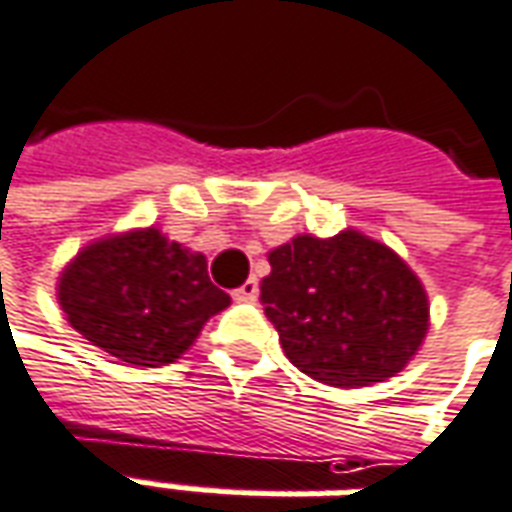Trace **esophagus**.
Wrapping results in <instances>:
<instances>
[{
  "mask_svg": "<svg viewBox=\"0 0 512 512\" xmlns=\"http://www.w3.org/2000/svg\"><path fill=\"white\" fill-rule=\"evenodd\" d=\"M257 291H260V288H257V280L255 277H249V280H246L238 291L232 293V296H235V302H255Z\"/></svg>",
  "mask_w": 512,
  "mask_h": 512,
  "instance_id": "obj_1",
  "label": "esophagus"
}]
</instances>
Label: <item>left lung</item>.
I'll use <instances>...</instances> for the list:
<instances>
[{
    "mask_svg": "<svg viewBox=\"0 0 512 512\" xmlns=\"http://www.w3.org/2000/svg\"><path fill=\"white\" fill-rule=\"evenodd\" d=\"M268 321L293 366L332 388L396 377L430 330V296L391 246L357 230L310 232L268 252Z\"/></svg>",
    "mask_w": 512,
    "mask_h": 512,
    "instance_id": "left-lung-1",
    "label": "left lung"
}]
</instances>
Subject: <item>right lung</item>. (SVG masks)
Masks as SVG:
<instances>
[{"label":"right lung","instance_id":"right-lung-1","mask_svg":"<svg viewBox=\"0 0 512 512\" xmlns=\"http://www.w3.org/2000/svg\"><path fill=\"white\" fill-rule=\"evenodd\" d=\"M57 302L85 341L127 366L180 360L230 296L207 277V257L157 227L85 244L57 277Z\"/></svg>","mask_w":512,"mask_h":512}]
</instances>
